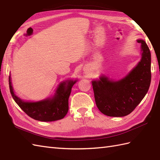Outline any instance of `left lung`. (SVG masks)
Here are the masks:
<instances>
[{"label": "left lung", "mask_w": 160, "mask_h": 160, "mask_svg": "<svg viewBox=\"0 0 160 160\" xmlns=\"http://www.w3.org/2000/svg\"><path fill=\"white\" fill-rule=\"evenodd\" d=\"M142 44V59L128 76L117 82L107 77L93 81L96 106L101 113L111 117H123L130 114L144 98L151 80V52L144 40Z\"/></svg>", "instance_id": "left-lung-1"}]
</instances>
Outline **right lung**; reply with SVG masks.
Returning <instances> with one entry per match:
<instances>
[{
  "label": "right lung",
  "instance_id": "1",
  "mask_svg": "<svg viewBox=\"0 0 160 160\" xmlns=\"http://www.w3.org/2000/svg\"><path fill=\"white\" fill-rule=\"evenodd\" d=\"M76 82L69 80L61 83L56 95L52 99H46L36 102H27L20 99L13 93L11 78L9 77L10 93L16 104L30 118L42 122L58 120L65 116L69 110V98L71 88Z\"/></svg>",
  "mask_w": 160,
  "mask_h": 160
}]
</instances>
